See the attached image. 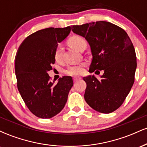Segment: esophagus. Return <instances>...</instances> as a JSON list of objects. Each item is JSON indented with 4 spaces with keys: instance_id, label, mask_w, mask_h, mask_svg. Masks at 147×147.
<instances>
[{
    "instance_id": "34e87169",
    "label": "esophagus",
    "mask_w": 147,
    "mask_h": 147,
    "mask_svg": "<svg viewBox=\"0 0 147 147\" xmlns=\"http://www.w3.org/2000/svg\"><path fill=\"white\" fill-rule=\"evenodd\" d=\"M81 79V77H75L73 78V81L74 82H77V81L78 80H80Z\"/></svg>"
}]
</instances>
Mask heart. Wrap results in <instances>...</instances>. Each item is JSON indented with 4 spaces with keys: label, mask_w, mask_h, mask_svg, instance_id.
I'll return each instance as SVG.
<instances>
[{
    "label": "heart",
    "mask_w": 147,
    "mask_h": 147,
    "mask_svg": "<svg viewBox=\"0 0 147 147\" xmlns=\"http://www.w3.org/2000/svg\"><path fill=\"white\" fill-rule=\"evenodd\" d=\"M68 45L72 48L80 51L84 45H86V42L83 37L80 36H73L70 37L68 41ZM63 48L61 44L57 45L55 52V59L57 62H60L62 59ZM84 72V65H75L70 66L67 69L65 73L71 76L82 75Z\"/></svg>",
    "instance_id": "obj_1"
}]
</instances>
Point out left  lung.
Segmentation results:
<instances>
[{
  "instance_id": "left-lung-1",
  "label": "left lung",
  "mask_w": 147,
  "mask_h": 147,
  "mask_svg": "<svg viewBox=\"0 0 147 147\" xmlns=\"http://www.w3.org/2000/svg\"><path fill=\"white\" fill-rule=\"evenodd\" d=\"M71 28L90 45L92 59L89 72H104L100 80L94 75L83 78L86 83V102L97 112H113L123 104L134 83L137 61L132 42L122 28L109 22L72 25Z\"/></svg>"
}]
</instances>
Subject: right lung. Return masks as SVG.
<instances>
[{
  "label": "right lung",
  "mask_w": 147,
  "mask_h": 147,
  "mask_svg": "<svg viewBox=\"0 0 147 147\" xmlns=\"http://www.w3.org/2000/svg\"><path fill=\"white\" fill-rule=\"evenodd\" d=\"M70 27L38 30L22 42L15 57L17 87L29 110L36 117L48 119L61 111L73 86L71 77L64 76L56 84L48 72L55 63L58 43L70 32Z\"/></svg>",
  "instance_id": "1"
}]
</instances>
